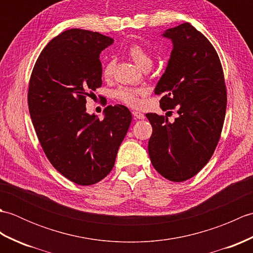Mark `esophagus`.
<instances>
[{"mask_svg": "<svg viewBox=\"0 0 253 253\" xmlns=\"http://www.w3.org/2000/svg\"><path fill=\"white\" fill-rule=\"evenodd\" d=\"M132 116L135 120H144V118H146L144 114H142V113H140V112H137V111H132Z\"/></svg>", "mask_w": 253, "mask_h": 253, "instance_id": "34e87169", "label": "esophagus"}]
</instances>
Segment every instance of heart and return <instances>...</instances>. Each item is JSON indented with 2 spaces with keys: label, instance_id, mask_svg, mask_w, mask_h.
<instances>
[{
  "label": "heart",
  "instance_id": "1",
  "mask_svg": "<svg viewBox=\"0 0 253 253\" xmlns=\"http://www.w3.org/2000/svg\"><path fill=\"white\" fill-rule=\"evenodd\" d=\"M128 55L141 69L151 68L153 58L151 53L141 44L133 43L127 50ZM115 63L113 61H107L103 68H102V76L105 79H111L114 74ZM146 93V90L141 88H130V87H120L114 91V96L122 103L130 107H136L140 104V96Z\"/></svg>",
  "mask_w": 253,
  "mask_h": 253
}]
</instances>
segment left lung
Returning a JSON list of instances; mask_svg holds the SVG:
<instances>
[{"mask_svg": "<svg viewBox=\"0 0 253 253\" xmlns=\"http://www.w3.org/2000/svg\"><path fill=\"white\" fill-rule=\"evenodd\" d=\"M173 51L155 94L163 111L177 110L173 123L168 116L146 114L153 128L148 151L153 168L170 181H185L200 171L221 137L226 87L217 53L206 37L189 23L164 31Z\"/></svg>", "mask_w": 253, "mask_h": 253, "instance_id": "obj_1", "label": "left lung"}]
</instances>
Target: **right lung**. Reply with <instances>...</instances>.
<instances>
[{
  "label": "right lung",
  "mask_w": 253,
  "mask_h": 253,
  "mask_svg": "<svg viewBox=\"0 0 253 253\" xmlns=\"http://www.w3.org/2000/svg\"><path fill=\"white\" fill-rule=\"evenodd\" d=\"M114 40L84 29L62 32L32 69L28 106L42 149L56 170L77 185L109 175L131 123L124 105H109L103 121L88 114L85 98L102 85L100 53Z\"/></svg>",
  "instance_id": "right-lung-1"
}]
</instances>
